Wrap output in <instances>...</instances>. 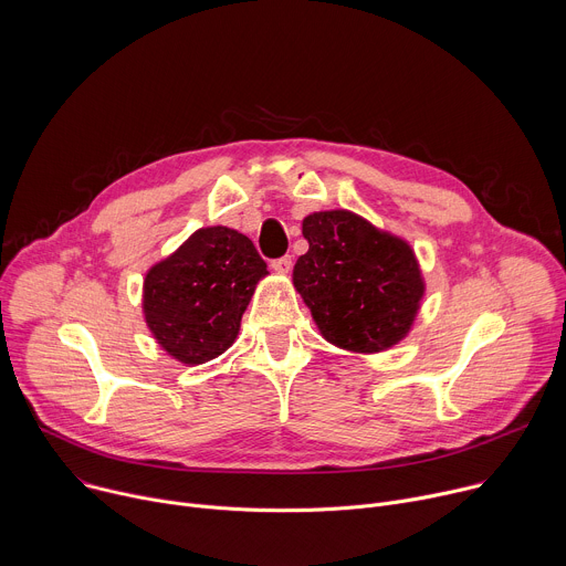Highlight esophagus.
<instances>
[{"mask_svg": "<svg viewBox=\"0 0 566 566\" xmlns=\"http://www.w3.org/2000/svg\"><path fill=\"white\" fill-rule=\"evenodd\" d=\"M271 266H273V271L275 273H289L291 271V266H293V258L291 255H284V258H277V260H273L271 262Z\"/></svg>", "mask_w": 566, "mask_h": 566, "instance_id": "34e87169", "label": "esophagus"}]
</instances>
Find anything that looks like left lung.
<instances>
[{"label": "left lung", "instance_id": "left-lung-1", "mask_svg": "<svg viewBox=\"0 0 566 566\" xmlns=\"http://www.w3.org/2000/svg\"><path fill=\"white\" fill-rule=\"evenodd\" d=\"M308 251L295 262L293 286L327 343L378 354L406 338L426 295L406 239L349 210L304 217Z\"/></svg>", "mask_w": 566, "mask_h": 566}]
</instances>
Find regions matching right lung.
Instances as JSON below:
<instances>
[{
  "label": "right lung",
  "mask_w": 566,
  "mask_h": 566,
  "mask_svg": "<svg viewBox=\"0 0 566 566\" xmlns=\"http://www.w3.org/2000/svg\"><path fill=\"white\" fill-rule=\"evenodd\" d=\"M264 275L266 262L247 234L199 228L145 275L143 313L154 340L184 365L221 356Z\"/></svg>",
  "instance_id": "1"
}]
</instances>
